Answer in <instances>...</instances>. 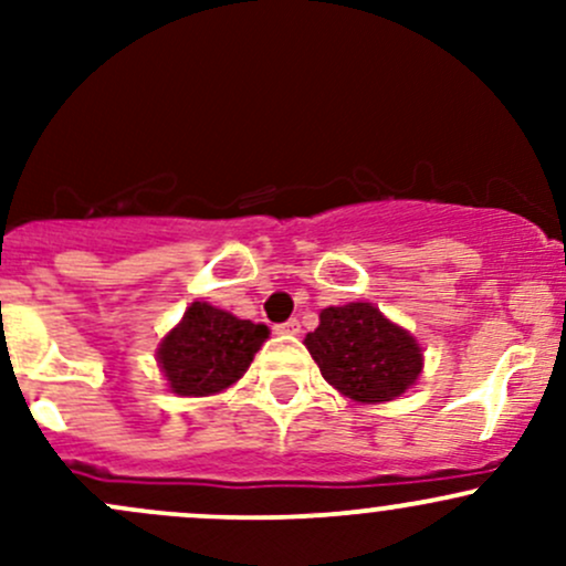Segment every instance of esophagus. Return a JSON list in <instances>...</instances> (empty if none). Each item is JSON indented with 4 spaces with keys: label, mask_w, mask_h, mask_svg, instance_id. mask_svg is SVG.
I'll use <instances>...</instances> for the list:
<instances>
[{
    "label": "esophagus",
    "mask_w": 566,
    "mask_h": 566,
    "mask_svg": "<svg viewBox=\"0 0 566 566\" xmlns=\"http://www.w3.org/2000/svg\"><path fill=\"white\" fill-rule=\"evenodd\" d=\"M276 334H287V336H295L301 334V323L295 317H290L287 323H279L276 325Z\"/></svg>",
    "instance_id": "esophagus-1"
}]
</instances>
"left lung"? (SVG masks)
Instances as JSON below:
<instances>
[{
    "instance_id": "8db88e82",
    "label": "left lung",
    "mask_w": 566,
    "mask_h": 566,
    "mask_svg": "<svg viewBox=\"0 0 566 566\" xmlns=\"http://www.w3.org/2000/svg\"><path fill=\"white\" fill-rule=\"evenodd\" d=\"M304 345L323 378L364 405L397 399L416 384L424 364L419 342L364 301L319 312V325Z\"/></svg>"
}]
</instances>
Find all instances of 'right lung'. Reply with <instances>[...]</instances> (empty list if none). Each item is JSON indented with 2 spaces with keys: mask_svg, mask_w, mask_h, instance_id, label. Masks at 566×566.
Listing matches in <instances>:
<instances>
[{
  "mask_svg": "<svg viewBox=\"0 0 566 566\" xmlns=\"http://www.w3.org/2000/svg\"><path fill=\"white\" fill-rule=\"evenodd\" d=\"M265 339L268 325L193 301L164 336L156 358L175 394L208 397L238 384Z\"/></svg>",
  "mask_w": 566,
  "mask_h": 566,
  "instance_id": "1",
  "label": "right lung"
}]
</instances>
